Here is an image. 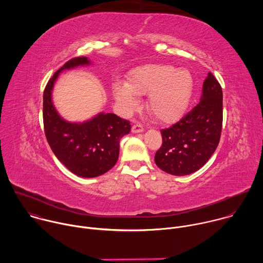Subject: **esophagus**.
Instances as JSON below:
<instances>
[{
  "mask_svg": "<svg viewBox=\"0 0 263 263\" xmlns=\"http://www.w3.org/2000/svg\"><path fill=\"white\" fill-rule=\"evenodd\" d=\"M144 129H143V126L140 124V123H136L132 126V132L133 133H140L142 132Z\"/></svg>",
  "mask_w": 263,
  "mask_h": 263,
  "instance_id": "1",
  "label": "esophagus"
}]
</instances>
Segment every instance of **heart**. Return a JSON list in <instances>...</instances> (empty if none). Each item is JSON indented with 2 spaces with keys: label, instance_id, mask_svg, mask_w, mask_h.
<instances>
[{
  "label": "heart",
  "instance_id": "obj_1",
  "mask_svg": "<svg viewBox=\"0 0 263 263\" xmlns=\"http://www.w3.org/2000/svg\"><path fill=\"white\" fill-rule=\"evenodd\" d=\"M194 89L192 73L168 64H146L133 69L126 84L117 83L114 96L126 111L138 107L136 96L146 95L147 109L157 121L171 123L178 120L190 103Z\"/></svg>",
  "mask_w": 263,
  "mask_h": 263
}]
</instances>
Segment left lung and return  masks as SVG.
Listing matches in <instances>:
<instances>
[{
    "mask_svg": "<svg viewBox=\"0 0 263 263\" xmlns=\"http://www.w3.org/2000/svg\"><path fill=\"white\" fill-rule=\"evenodd\" d=\"M200 103L170 128L155 154L159 168L174 176L200 170L216 149L222 126V90L211 72L203 83Z\"/></svg>",
    "mask_w": 263,
    "mask_h": 263,
    "instance_id": "left-lung-1",
    "label": "left lung"
}]
</instances>
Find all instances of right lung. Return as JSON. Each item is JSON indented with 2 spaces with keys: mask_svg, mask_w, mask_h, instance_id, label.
<instances>
[{
  "mask_svg": "<svg viewBox=\"0 0 263 263\" xmlns=\"http://www.w3.org/2000/svg\"><path fill=\"white\" fill-rule=\"evenodd\" d=\"M87 57L65 62L49 80L44 91V127L47 140L58 160L74 175L93 178L115 166L120 154V140L130 133L131 125L114 114H99L77 124L64 121L52 102V89L59 72L89 64Z\"/></svg>",
  "mask_w": 263,
  "mask_h": 263,
  "instance_id": "1",
  "label": "right lung"
}]
</instances>
